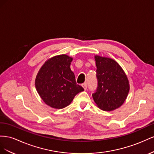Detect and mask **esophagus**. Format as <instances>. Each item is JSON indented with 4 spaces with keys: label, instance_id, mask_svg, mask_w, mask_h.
<instances>
[{
    "label": "esophagus",
    "instance_id": "1",
    "mask_svg": "<svg viewBox=\"0 0 154 154\" xmlns=\"http://www.w3.org/2000/svg\"><path fill=\"white\" fill-rule=\"evenodd\" d=\"M82 86L83 87V88L85 89V90H86V89H87V83L86 82L84 83V84H82Z\"/></svg>",
    "mask_w": 154,
    "mask_h": 154
}]
</instances>
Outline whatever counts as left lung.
<instances>
[{
  "label": "left lung",
  "instance_id": "8db88e82",
  "mask_svg": "<svg viewBox=\"0 0 154 154\" xmlns=\"http://www.w3.org/2000/svg\"><path fill=\"white\" fill-rule=\"evenodd\" d=\"M98 86L92 94L94 102L104 111H113L124 103L130 90L124 70L116 60L95 56Z\"/></svg>",
  "mask_w": 154,
  "mask_h": 154
}]
</instances>
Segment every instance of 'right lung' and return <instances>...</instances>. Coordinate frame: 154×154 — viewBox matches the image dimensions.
Returning a JSON list of instances; mask_svg holds the SVG:
<instances>
[{
  "instance_id": "add662e5",
  "label": "right lung",
  "mask_w": 154,
  "mask_h": 154,
  "mask_svg": "<svg viewBox=\"0 0 154 154\" xmlns=\"http://www.w3.org/2000/svg\"><path fill=\"white\" fill-rule=\"evenodd\" d=\"M72 60L65 54L53 57L46 61L37 75L36 90L43 101L51 108L66 107L75 96L84 90L77 85L70 69Z\"/></svg>"
}]
</instances>
